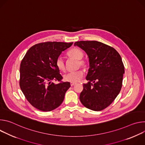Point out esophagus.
Masks as SVG:
<instances>
[{"instance_id":"obj_1","label":"esophagus","mask_w":145,"mask_h":145,"mask_svg":"<svg viewBox=\"0 0 145 145\" xmlns=\"http://www.w3.org/2000/svg\"><path fill=\"white\" fill-rule=\"evenodd\" d=\"M76 84V82H71V86H74Z\"/></svg>"}]
</instances>
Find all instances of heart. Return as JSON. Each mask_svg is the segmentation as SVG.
I'll return each instance as SVG.
<instances>
[{
	"mask_svg": "<svg viewBox=\"0 0 145 145\" xmlns=\"http://www.w3.org/2000/svg\"><path fill=\"white\" fill-rule=\"evenodd\" d=\"M68 56L73 59H75L78 61V67L80 66L86 69L88 67V62L81 58L83 56V53L78 48H73L70 50L68 53ZM56 65L57 69L61 71L64 72L66 70V66L64 60L61 57H58L56 61ZM84 72L82 69L77 70L75 72L68 73L64 75V78L65 81L71 82H76L78 81L83 76Z\"/></svg>",
	"mask_w": 145,
	"mask_h": 145,
	"instance_id": "1",
	"label": "heart"
}]
</instances>
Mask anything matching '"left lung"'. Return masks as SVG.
Here are the masks:
<instances>
[{
    "label": "left lung",
    "mask_w": 145,
    "mask_h": 145,
    "mask_svg": "<svg viewBox=\"0 0 145 145\" xmlns=\"http://www.w3.org/2000/svg\"><path fill=\"white\" fill-rule=\"evenodd\" d=\"M89 58L87 84H83L80 100L86 108L99 111L108 107L119 93L125 67L119 53L112 47L96 40L76 42Z\"/></svg>",
    "instance_id": "obj_1"
}]
</instances>
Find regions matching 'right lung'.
<instances>
[{
	"label": "right lung",
	"instance_id": "obj_1",
	"mask_svg": "<svg viewBox=\"0 0 145 145\" xmlns=\"http://www.w3.org/2000/svg\"><path fill=\"white\" fill-rule=\"evenodd\" d=\"M73 42H46L34 45L27 52L20 65L19 86L27 101L35 108L50 111L63 103L69 82L63 77L56 65L61 53ZM53 80L59 82L54 84Z\"/></svg>",
	"mask_w": 145,
	"mask_h": 145
}]
</instances>
